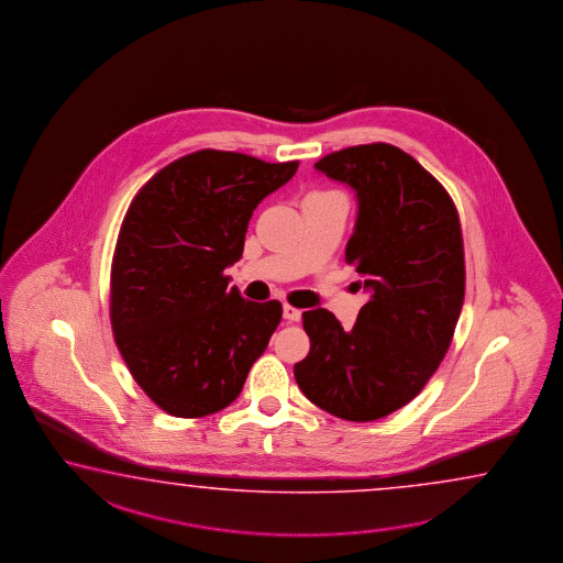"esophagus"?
<instances>
[{
  "instance_id": "1",
  "label": "esophagus",
  "mask_w": 563,
  "mask_h": 563,
  "mask_svg": "<svg viewBox=\"0 0 563 563\" xmlns=\"http://www.w3.org/2000/svg\"><path fill=\"white\" fill-rule=\"evenodd\" d=\"M283 317H285L288 322H299L300 310L295 309V307H290V305H285V307H283Z\"/></svg>"
}]
</instances>
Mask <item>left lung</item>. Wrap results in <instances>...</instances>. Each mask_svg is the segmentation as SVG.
<instances>
[{
  "label": "left lung",
  "mask_w": 563,
  "mask_h": 563,
  "mask_svg": "<svg viewBox=\"0 0 563 563\" xmlns=\"http://www.w3.org/2000/svg\"><path fill=\"white\" fill-rule=\"evenodd\" d=\"M314 168L356 192L344 261L368 300L346 331L327 309L302 312L310 351L295 379L322 411L375 421L413 401L448 353L465 297L460 214L448 190L390 144L339 150Z\"/></svg>",
  "instance_id": "left-lung-1"
}]
</instances>
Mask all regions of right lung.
Here are the masks:
<instances>
[{"label":"right lung","mask_w":563,"mask_h":563,"mask_svg":"<svg viewBox=\"0 0 563 563\" xmlns=\"http://www.w3.org/2000/svg\"><path fill=\"white\" fill-rule=\"evenodd\" d=\"M297 168L198 150L134 196L112 258L110 321L132 377L162 411L205 417L241 395L283 305L242 299L224 268L242 256L254 208Z\"/></svg>","instance_id":"add662e5"}]
</instances>
